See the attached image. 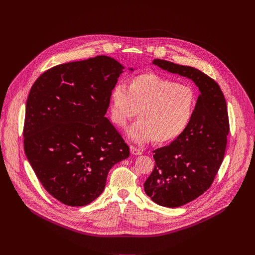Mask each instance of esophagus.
<instances>
[{"label": "esophagus", "mask_w": 255, "mask_h": 255, "mask_svg": "<svg viewBox=\"0 0 255 255\" xmlns=\"http://www.w3.org/2000/svg\"><path fill=\"white\" fill-rule=\"evenodd\" d=\"M130 151L133 155H140L142 153V151L139 148H136L135 146H133V145H131L130 146Z\"/></svg>", "instance_id": "1"}]
</instances>
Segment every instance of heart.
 Masks as SVG:
<instances>
[{
	"label": "heart",
	"instance_id": "1",
	"mask_svg": "<svg viewBox=\"0 0 255 255\" xmlns=\"http://www.w3.org/2000/svg\"><path fill=\"white\" fill-rule=\"evenodd\" d=\"M110 103L111 120L118 127H125L137 115L140 118L128 129V136L134 142L154 139L156 143H167L188 128L198 97L189 85L145 72L130 80L129 89L122 84L115 85L110 92Z\"/></svg>",
	"mask_w": 255,
	"mask_h": 255
}]
</instances>
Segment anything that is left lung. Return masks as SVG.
Wrapping results in <instances>:
<instances>
[{"instance_id":"8db88e82","label":"left lung","mask_w":255,"mask_h":255,"mask_svg":"<svg viewBox=\"0 0 255 255\" xmlns=\"http://www.w3.org/2000/svg\"><path fill=\"white\" fill-rule=\"evenodd\" d=\"M152 63L192 80L200 91L188 128L153 151L154 169L144 183L145 193L154 203L176 208L204 194L219 170L229 133L227 105L219 85L201 70L162 59Z\"/></svg>"}]
</instances>
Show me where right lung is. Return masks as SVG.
<instances>
[{
    "instance_id": "right-lung-1",
    "label": "right lung",
    "mask_w": 255,
    "mask_h": 255,
    "mask_svg": "<svg viewBox=\"0 0 255 255\" xmlns=\"http://www.w3.org/2000/svg\"><path fill=\"white\" fill-rule=\"evenodd\" d=\"M124 68L106 55L63 63L43 72L30 90L25 154L44 189L64 205L96 200L109 170L130 154L105 116Z\"/></svg>"
}]
</instances>
